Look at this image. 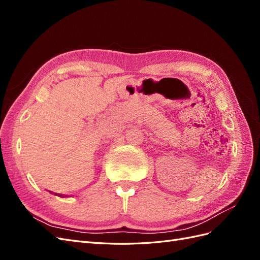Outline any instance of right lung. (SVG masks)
Listing matches in <instances>:
<instances>
[{
    "label": "right lung",
    "instance_id": "add662e5",
    "mask_svg": "<svg viewBox=\"0 0 260 260\" xmlns=\"http://www.w3.org/2000/svg\"><path fill=\"white\" fill-rule=\"evenodd\" d=\"M52 193V192H51ZM54 195H57V196H60V198H64L65 195H61V194H57V193H54Z\"/></svg>",
    "mask_w": 260,
    "mask_h": 260
}]
</instances>
